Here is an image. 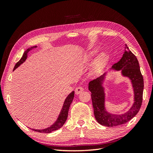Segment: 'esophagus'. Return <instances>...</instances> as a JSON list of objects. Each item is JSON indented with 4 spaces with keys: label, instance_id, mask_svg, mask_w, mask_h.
<instances>
[{
    "label": "esophagus",
    "instance_id": "1",
    "mask_svg": "<svg viewBox=\"0 0 153 153\" xmlns=\"http://www.w3.org/2000/svg\"><path fill=\"white\" fill-rule=\"evenodd\" d=\"M83 88L82 87H77V88L76 89V90H75V92H76V95H78V94H79L80 93H82L83 91Z\"/></svg>",
    "mask_w": 153,
    "mask_h": 153
}]
</instances>
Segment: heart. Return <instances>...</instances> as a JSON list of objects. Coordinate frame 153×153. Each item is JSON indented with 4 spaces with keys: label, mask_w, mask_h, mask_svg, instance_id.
Returning <instances> with one entry per match:
<instances>
[{
    "label": "heart",
    "mask_w": 153,
    "mask_h": 153,
    "mask_svg": "<svg viewBox=\"0 0 153 153\" xmlns=\"http://www.w3.org/2000/svg\"><path fill=\"white\" fill-rule=\"evenodd\" d=\"M97 53L96 50H92L89 51L85 56H84L83 61L87 62L90 60ZM108 54L105 52H101L95 57L92 64V70L94 73L98 72L102 68L105 66L107 61H108Z\"/></svg>",
    "instance_id": "heart-1"
}]
</instances>
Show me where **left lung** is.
Masks as SVG:
<instances>
[{"instance_id": "8db88e82", "label": "left lung", "mask_w": 153, "mask_h": 153, "mask_svg": "<svg viewBox=\"0 0 153 153\" xmlns=\"http://www.w3.org/2000/svg\"><path fill=\"white\" fill-rule=\"evenodd\" d=\"M110 70L120 71L122 76L128 77L131 83L134 102L128 112L117 114L107 111L105 107V89L103 86L107 72L91 81L88 89L91 92L94 115L97 121L104 126L114 127L129 122L139 111L142 104L144 82L137 58L127 45H125V51L122 58L114 64Z\"/></svg>"}]
</instances>
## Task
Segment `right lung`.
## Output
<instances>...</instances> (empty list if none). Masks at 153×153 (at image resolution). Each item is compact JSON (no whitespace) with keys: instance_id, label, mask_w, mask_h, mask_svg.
I'll use <instances>...</instances> for the list:
<instances>
[{"instance_id":"add662e5","label":"right lung","mask_w":153,"mask_h":153,"mask_svg":"<svg viewBox=\"0 0 153 153\" xmlns=\"http://www.w3.org/2000/svg\"><path fill=\"white\" fill-rule=\"evenodd\" d=\"M37 47V46H35V47H31L30 48H27V49L24 52V53L23 54V56L21 58V59L16 64L13 71H14L16 68H18L19 66H20V65H22L25 60H26V59L27 58V54L29 53V52ZM74 94H75V93L73 91L72 92L70 93L69 95H68V97H66V99H65V100H64L62 108L61 111L59 114V116H58V118L56 119V121L55 122L53 125H51L50 127H48V128L43 129H31L32 130L37 131V132H40V133H47V134H48V133H51L53 131L57 130V129H60L61 127H62L63 125L64 124V123L66 122V120H67L68 114V110H69L71 103L73 101Z\"/></svg>"}]
</instances>
